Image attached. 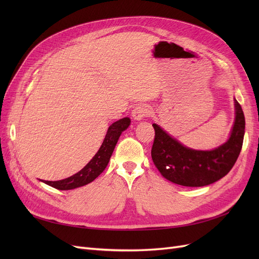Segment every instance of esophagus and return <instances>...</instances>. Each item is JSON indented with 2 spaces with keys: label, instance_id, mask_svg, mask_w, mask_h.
Instances as JSON below:
<instances>
[{
  "label": "esophagus",
  "instance_id": "34e87169",
  "mask_svg": "<svg viewBox=\"0 0 259 259\" xmlns=\"http://www.w3.org/2000/svg\"><path fill=\"white\" fill-rule=\"evenodd\" d=\"M149 114V108L147 106H136L134 108V110L132 111V115L135 120H143L144 117L148 116Z\"/></svg>",
  "mask_w": 259,
  "mask_h": 259
}]
</instances>
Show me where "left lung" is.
Wrapping results in <instances>:
<instances>
[{"label":"left lung","mask_w":259,"mask_h":259,"mask_svg":"<svg viewBox=\"0 0 259 259\" xmlns=\"http://www.w3.org/2000/svg\"><path fill=\"white\" fill-rule=\"evenodd\" d=\"M236 120L227 142L210 151L193 150L178 143L159 125L151 149L152 161L169 182L186 187H203L213 184L229 173L237 162L244 137L245 119L242 108L234 99Z\"/></svg>","instance_id":"8db88e82"}]
</instances>
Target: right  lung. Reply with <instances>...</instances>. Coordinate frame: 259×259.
Returning a JSON list of instances; mask_svg holds the SVG:
<instances>
[{"instance_id":"add662e5","label":"right lung","mask_w":259,"mask_h":259,"mask_svg":"<svg viewBox=\"0 0 259 259\" xmlns=\"http://www.w3.org/2000/svg\"><path fill=\"white\" fill-rule=\"evenodd\" d=\"M130 124L131 119H128V117H123V119L112 123L107 131L106 137L98 152L94 155V158L86 164L79 173L66 179L57 180V182L44 180V183L53 188H56L58 190H71L92 183L107 167L119 137L121 136L122 132L130 126Z\"/></svg>"}]
</instances>
